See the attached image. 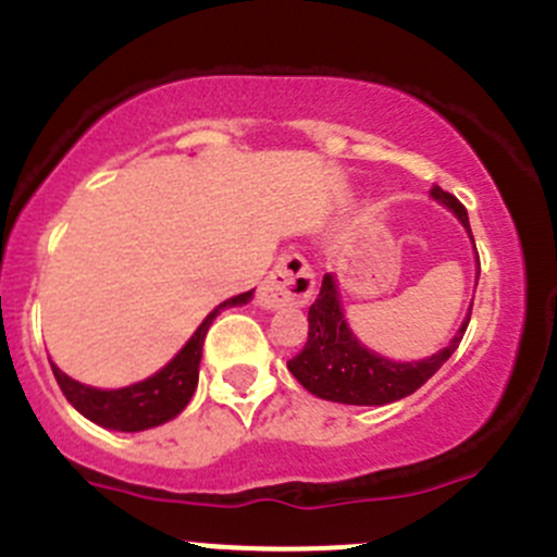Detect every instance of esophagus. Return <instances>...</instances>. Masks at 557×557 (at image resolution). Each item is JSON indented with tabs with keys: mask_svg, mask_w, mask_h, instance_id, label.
<instances>
[{
	"mask_svg": "<svg viewBox=\"0 0 557 557\" xmlns=\"http://www.w3.org/2000/svg\"><path fill=\"white\" fill-rule=\"evenodd\" d=\"M314 294L312 267L301 256L280 258L258 288V307L283 310V307H305Z\"/></svg>",
	"mask_w": 557,
	"mask_h": 557,
	"instance_id": "34e87169",
	"label": "esophagus"
}]
</instances>
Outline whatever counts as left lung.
Listing matches in <instances>:
<instances>
[{"label":"left lung","mask_w":557,"mask_h":557,"mask_svg":"<svg viewBox=\"0 0 557 557\" xmlns=\"http://www.w3.org/2000/svg\"><path fill=\"white\" fill-rule=\"evenodd\" d=\"M431 199L440 201L442 207H447L458 218L460 226L469 234L471 245H474L466 207L453 194L442 190L440 185L431 188ZM476 280H480V256H476ZM469 314L471 307L466 312L463 323H460L458 334L450 339V345L442 347L434 356L418 358V361H391V358L369 350L352 334L345 310H342L339 283L329 272L323 277V285H320L318 299H314L310 312H307L310 334H307L305 350L290 358L288 372L312 396L325 398V401L356 404V407H383V404L398 401V398L414 393L440 372L442 363L458 350L466 325H469Z\"/></svg>","instance_id":"8db88e82"}]
</instances>
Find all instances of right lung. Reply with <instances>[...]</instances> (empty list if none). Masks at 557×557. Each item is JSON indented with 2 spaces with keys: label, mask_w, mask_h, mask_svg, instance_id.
<instances>
[{
  "label": "right lung",
  "mask_w": 557,
  "mask_h": 557,
  "mask_svg": "<svg viewBox=\"0 0 557 557\" xmlns=\"http://www.w3.org/2000/svg\"><path fill=\"white\" fill-rule=\"evenodd\" d=\"M252 294H256V290H245V294L232 296V299H226L223 305H218L215 310L201 320L199 329L190 334V339L180 347L177 356H174L166 367H161L156 374L139 380V383L126 387H112V391H107V387H91L72 380L70 374H64L53 361H50L55 383H59L66 401H70L83 418L102 425V429L134 434V431H148L156 429V425L170 423V420L177 418V414L188 407L190 396H194L196 391V383H199L201 345H205V336L207 331H210L212 320L221 314V310H226V307L247 305V301L252 299Z\"/></svg>",
  "instance_id": "add662e5"
}]
</instances>
